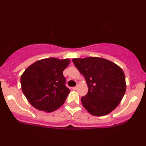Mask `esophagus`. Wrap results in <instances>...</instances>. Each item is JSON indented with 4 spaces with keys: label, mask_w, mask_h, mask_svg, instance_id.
I'll return each mask as SVG.
<instances>
[{
    "label": "esophagus",
    "mask_w": 146,
    "mask_h": 146,
    "mask_svg": "<svg viewBox=\"0 0 146 146\" xmlns=\"http://www.w3.org/2000/svg\"><path fill=\"white\" fill-rule=\"evenodd\" d=\"M77 88H78V86H74V87H73V88H72V89L73 90H77Z\"/></svg>",
    "instance_id": "esophagus-1"
}]
</instances>
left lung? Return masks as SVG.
<instances>
[{
    "label": "left lung",
    "mask_w": 146,
    "mask_h": 146,
    "mask_svg": "<svg viewBox=\"0 0 146 146\" xmlns=\"http://www.w3.org/2000/svg\"><path fill=\"white\" fill-rule=\"evenodd\" d=\"M73 62L88 86V93L81 98L85 109L94 116L113 111L126 89L123 70L113 62L97 57L74 58Z\"/></svg>",
    "instance_id": "8db88e82"
}]
</instances>
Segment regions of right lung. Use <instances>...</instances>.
Returning <instances> with one entry per match:
<instances>
[{
  "label": "right lung",
  "mask_w": 146,
  "mask_h": 146,
  "mask_svg": "<svg viewBox=\"0 0 146 146\" xmlns=\"http://www.w3.org/2000/svg\"><path fill=\"white\" fill-rule=\"evenodd\" d=\"M69 63V59L45 58L25 70L21 78L22 90L34 108L50 113L64 103L70 90L65 86L63 71Z\"/></svg>",
  "instance_id": "obj_1"
}]
</instances>
